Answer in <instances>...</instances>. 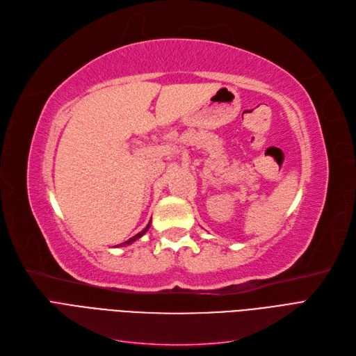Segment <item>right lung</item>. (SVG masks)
Wrapping results in <instances>:
<instances>
[{"label": "right lung", "instance_id": "obj_1", "mask_svg": "<svg viewBox=\"0 0 356 356\" xmlns=\"http://www.w3.org/2000/svg\"><path fill=\"white\" fill-rule=\"evenodd\" d=\"M150 228V222H149V225H147L141 232H138V234L137 236H134L132 238H129L128 241H125V243H122V244H119V246H127V244H131V243H134V241H136V240H138L141 236H144L145 234V232H147V229H149Z\"/></svg>", "mask_w": 356, "mask_h": 356}]
</instances>
